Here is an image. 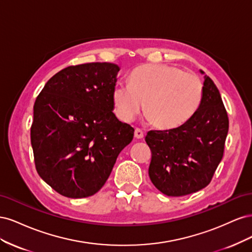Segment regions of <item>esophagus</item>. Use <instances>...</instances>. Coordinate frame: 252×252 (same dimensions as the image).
<instances>
[{"mask_svg":"<svg viewBox=\"0 0 252 252\" xmlns=\"http://www.w3.org/2000/svg\"><path fill=\"white\" fill-rule=\"evenodd\" d=\"M144 134H145V132L142 130L141 128H135L134 136H135L136 139H143L144 138Z\"/></svg>","mask_w":252,"mask_h":252,"instance_id":"obj_1","label":"esophagus"}]
</instances>
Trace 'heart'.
I'll use <instances>...</instances> for the list:
<instances>
[{
    "label": "heart",
    "mask_w": 252,
    "mask_h": 252,
    "mask_svg": "<svg viewBox=\"0 0 252 252\" xmlns=\"http://www.w3.org/2000/svg\"><path fill=\"white\" fill-rule=\"evenodd\" d=\"M203 83L196 74L173 65L145 64L131 72L129 84L118 83L112 102L118 117L132 121L145 104V116L158 129L184 125L199 109Z\"/></svg>",
    "instance_id": "obj_1"
}]
</instances>
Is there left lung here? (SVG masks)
<instances>
[{
	"label": "left lung",
	"mask_w": 252,
	"mask_h": 252,
	"mask_svg": "<svg viewBox=\"0 0 252 252\" xmlns=\"http://www.w3.org/2000/svg\"><path fill=\"white\" fill-rule=\"evenodd\" d=\"M203 87L200 107L184 125L151 130L145 138L151 150L149 178L168 196L205 188L222 161L229 120L220 91L208 75L204 77Z\"/></svg>",
	"instance_id": "8db88e82"
}]
</instances>
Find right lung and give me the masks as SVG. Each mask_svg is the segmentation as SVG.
<instances>
[{"label": "right lung", "instance_id": "1", "mask_svg": "<svg viewBox=\"0 0 252 252\" xmlns=\"http://www.w3.org/2000/svg\"><path fill=\"white\" fill-rule=\"evenodd\" d=\"M119 70L97 62L66 67L36 97L30 129L35 169L60 194L96 193L133 139L134 129L112 111Z\"/></svg>", "mask_w": 252, "mask_h": 252}]
</instances>
